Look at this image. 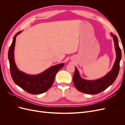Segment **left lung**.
I'll return each mask as SVG.
<instances>
[{
    "label": "left lung",
    "instance_id": "left-lung-1",
    "mask_svg": "<svg viewBox=\"0 0 125 125\" xmlns=\"http://www.w3.org/2000/svg\"><path fill=\"white\" fill-rule=\"evenodd\" d=\"M113 37L116 52V58L113 68L109 73L96 80H86L82 79L79 71L75 67V71L73 77V82L75 88L79 91L89 94H97L111 85L116 79L119 71V63L122 59V52L119 46L118 38L115 35L111 33Z\"/></svg>",
    "mask_w": 125,
    "mask_h": 125
}]
</instances>
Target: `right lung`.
I'll return each instance as SVG.
<instances>
[{
    "label": "right lung",
    "instance_id": "obj_1",
    "mask_svg": "<svg viewBox=\"0 0 125 125\" xmlns=\"http://www.w3.org/2000/svg\"><path fill=\"white\" fill-rule=\"evenodd\" d=\"M20 31L14 36L8 51V59L11 77L14 82L26 92L32 94L43 93L50 89L53 83L56 73L64 66V63H59L49 68L43 73L36 75H30L20 71L14 60V49L17 36Z\"/></svg>",
    "mask_w": 125,
    "mask_h": 125
}]
</instances>
